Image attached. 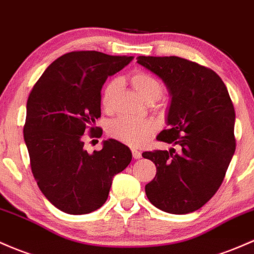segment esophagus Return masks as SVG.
<instances>
[{"label": "esophagus", "instance_id": "obj_1", "mask_svg": "<svg viewBox=\"0 0 254 254\" xmlns=\"http://www.w3.org/2000/svg\"><path fill=\"white\" fill-rule=\"evenodd\" d=\"M131 152H132V157H133V159H140V158H142V153L140 152V150L132 149Z\"/></svg>", "mask_w": 254, "mask_h": 254}]
</instances>
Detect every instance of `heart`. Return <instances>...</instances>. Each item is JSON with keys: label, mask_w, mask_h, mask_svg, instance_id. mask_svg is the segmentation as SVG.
Instances as JSON below:
<instances>
[{"label": "heart", "mask_w": 254, "mask_h": 254, "mask_svg": "<svg viewBox=\"0 0 254 254\" xmlns=\"http://www.w3.org/2000/svg\"><path fill=\"white\" fill-rule=\"evenodd\" d=\"M131 84L146 102L157 101L164 94V85L157 77L146 71H137L130 77ZM121 86L119 78H112L102 88L101 105L106 111L113 110L117 91ZM155 124L149 119H133L119 117L108 124L107 132L111 137L129 146H140L154 132Z\"/></svg>", "instance_id": "b5f03b06"}]
</instances>
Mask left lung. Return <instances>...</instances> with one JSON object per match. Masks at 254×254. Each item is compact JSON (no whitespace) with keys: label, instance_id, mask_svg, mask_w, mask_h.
Masks as SVG:
<instances>
[{"label":"left lung","instance_id":"left-lung-1","mask_svg":"<svg viewBox=\"0 0 254 254\" xmlns=\"http://www.w3.org/2000/svg\"><path fill=\"white\" fill-rule=\"evenodd\" d=\"M137 63L168 85V129L157 140L176 149L143 152L157 166L146 185L147 197L168 213L199 210L216 194L235 152V110L221 77L211 68L178 57H138Z\"/></svg>","mask_w":254,"mask_h":254}]
</instances>
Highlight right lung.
Segmentation results:
<instances>
[{"label": "right lung", "mask_w": 254, "mask_h": 254, "mask_svg": "<svg viewBox=\"0 0 254 254\" xmlns=\"http://www.w3.org/2000/svg\"><path fill=\"white\" fill-rule=\"evenodd\" d=\"M132 57L96 50L66 53L47 67L33 85L26 105L24 140L30 165L44 196L63 212L85 214L108 197L114 175L131 161L125 144L110 138L89 154L84 133L97 137L101 117V88L108 76Z\"/></svg>", "instance_id": "right-lung-1"}]
</instances>
